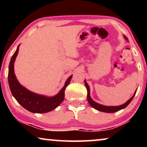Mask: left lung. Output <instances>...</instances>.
Instances as JSON below:
<instances>
[{
	"label": "left lung",
	"instance_id": "8db88e82",
	"mask_svg": "<svg viewBox=\"0 0 147 147\" xmlns=\"http://www.w3.org/2000/svg\"><path fill=\"white\" fill-rule=\"evenodd\" d=\"M124 38L126 40V41H128V38L126 37L125 35H124ZM84 84H85L86 88V89H87V91H88L87 99H88V102H89V104H90V106H91L92 108H94V109L98 110V111L103 112H106V113H113V112H118V111H119V110H120L125 108L126 106H127L128 104L130 103V102L132 101V99H133L134 96H135V94H136V90H136V91L134 92L133 96H132V97L130 98V99L128 100L127 102H126L124 104H122V105H120V106H107L102 105V104H98V103H97V102H96L95 101H94V100H92V98H91V96H90V86H88V84L87 82H86V80H84Z\"/></svg>",
	"mask_w": 147,
	"mask_h": 147
}]
</instances>
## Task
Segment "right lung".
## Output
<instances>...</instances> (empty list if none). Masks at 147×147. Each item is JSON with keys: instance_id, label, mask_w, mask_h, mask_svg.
<instances>
[{"instance_id": "add662e5", "label": "right lung", "mask_w": 147, "mask_h": 147, "mask_svg": "<svg viewBox=\"0 0 147 147\" xmlns=\"http://www.w3.org/2000/svg\"><path fill=\"white\" fill-rule=\"evenodd\" d=\"M19 45L12 56L9 66L8 81L10 90L16 100L28 111L33 113H46L55 109L63 102L65 97V90L71 81L72 75L66 80L64 86L53 96H46L31 92L19 83L14 71V64L19 53Z\"/></svg>"}]
</instances>
